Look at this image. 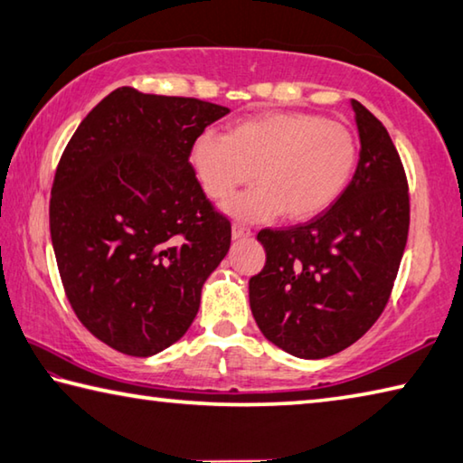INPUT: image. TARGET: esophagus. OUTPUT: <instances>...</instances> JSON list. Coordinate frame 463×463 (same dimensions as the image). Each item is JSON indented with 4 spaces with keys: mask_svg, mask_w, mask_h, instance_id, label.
Instances as JSON below:
<instances>
[{
    "mask_svg": "<svg viewBox=\"0 0 463 463\" xmlns=\"http://www.w3.org/2000/svg\"><path fill=\"white\" fill-rule=\"evenodd\" d=\"M250 234L253 232L245 224H232V239H247Z\"/></svg>",
    "mask_w": 463,
    "mask_h": 463,
    "instance_id": "34e87169",
    "label": "esophagus"
}]
</instances>
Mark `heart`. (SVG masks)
Returning <instances> with one entry per match:
<instances>
[{
	"label": "heart",
	"instance_id": "obj_1",
	"mask_svg": "<svg viewBox=\"0 0 463 463\" xmlns=\"http://www.w3.org/2000/svg\"><path fill=\"white\" fill-rule=\"evenodd\" d=\"M190 163L208 198L224 202L239 187L261 184L229 203L242 221L281 216L310 221L341 198L357 167V140L345 124L307 112H265L206 130L194 140Z\"/></svg>",
	"mask_w": 463,
	"mask_h": 463
}]
</instances>
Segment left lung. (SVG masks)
Masks as SVG:
<instances>
[{"label": "left lung", "mask_w": 463, "mask_h": 463, "mask_svg": "<svg viewBox=\"0 0 463 463\" xmlns=\"http://www.w3.org/2000/svg\"><path fill=\"white\" fill-rule=\"evenodd\" d=\"M359 163L326 213L257 234L268 253L249 279L257 326L286 354L323 359L370 331L390 300L409 239V182L383 124L357 99Z\"/></svg>", "instance_id": "8db88e82"}]
</instances>
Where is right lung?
Instances as JSON below:
<instances>
[{
    "label": "right lung",
    "mask_w": 463,
    "mask_h": 463,
    "mask_svg": "<svg viewBox=\"0 0 463 463\" xmlns=\"http://www.w3.org/2000/svg\"><path fill=\"white\" fill-rule=\"evenodd\" d=\"M231 109L118 88L69 140L51 190V239L77 318L101 343L148 357L182 339L231 247L192 143Z\"/></svg>",
    "instance_id": "1"
}]
</instances>
